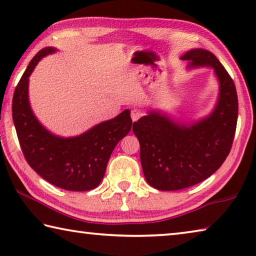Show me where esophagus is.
<instances>
[{
	"mask_svg": "<svg viewBox=\"0 0 256 256\" xmlns=\"http://www.w3.org/2000/svg\"><path fill=\"white\" fill-rule=\"evenodd\" d=\"M130 116H132V121H137L140 118L144 116V112L140 110V108H132V112H130Z\"/></svg>",
	"mask_w": 256,
	"mask_h": 256,
	"instance_id": "obj_1",
	"label": "esophagus"
}]
</instances>
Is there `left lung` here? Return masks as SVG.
I'll return each mask as SVG.
<instances>
[{
    "mask_svg": "<svg viewBox=\"0 0 256 256\" xmlns=\"http://www.w3.org/2000/svg\"><path fill=\"white\" fill-rule=\"evenodd\" d=\"M182 58L192 66H212L220 96L212 114L190 127L153 111L134 122L145 179L158 190H184L210 177L227 158L236 132L237 92L224 66L206 50H192Z\"/></svg>",
    "mask_w": 256,
    "mask_h": 256,
    "instance_id": "obj_1",
    "label": "left lung"
}]
</instances>
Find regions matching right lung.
<instances>
[{"label": "right lung", "instance_id": "add662e5", "mask_svg": "<svg viewBox=\"0 0 256 256\" xmlns=\"http://www.w3.org/2000/svg\"><path fill=\"white\" fill-rule=\"evenodd\" d=\"M54 51L52 48L40 50L16 87L12 118L16 136L28 164L46 182L66 190H90L102 182L116 145L130 132V112L126 110L78 137L61 138L50 134L29 106L28 77L40 58Z\"/></svg>", "mask_w": 256, "mask_h": 256}]
</instances>
